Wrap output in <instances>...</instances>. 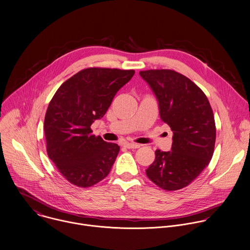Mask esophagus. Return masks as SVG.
<instances>
[{
    "label": "esophagus",
    "instance_id": "1",
    "mask_svg": "<svg viewBox=\"0 0 250 250\" xmlns=\"http://www.w3.org/2000/svg\"><path fill=\"white\" fill-rule=\"evenodd\" d=\"M124 146L127 148H139V147H141V145L134 144V143H125Z\"/></svg>",
    "mask_w": 250,
    "mask_h": 250
}]
</instances>
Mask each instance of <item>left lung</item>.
<instances>
[{
  "label": "left lung",
  "mask_w": 250,
  "mask_h": 250,
  "mask_svg": "<svg viewBox=\"0 0 250 250\" xmlns=\"http://www.w3.org/2000/svg\"><path fill=\"white\" fill-rule=\"evenodd\" d=\"M159 102L160 116L173 133L170 151H155L146 175L160 188L189 185L212 158L216 128L210 104L200 87L173 70L141 71Z\"/></svg>",
  "instance_id": "obj_1"
}]
</instances>
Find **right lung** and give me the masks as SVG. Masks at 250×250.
<instances>
[{"label":"right lung","mask_w":250,"mask_h":250,"mask_svg":"<svg viewBox=\"0 0 250 250\" xmlns=\"http://www.w3.org/2000/svg\"><path fill=\"white\" fill-rule=\"evenodd\" d=\"M134 74V70L87 68L67 80L51 99L43 123L46 151L70 183L86 188L109 173L120 147L93 135L91 125L105 114Z\"/></svg>","instance_id":"right-lung-1"}]
</instances>
